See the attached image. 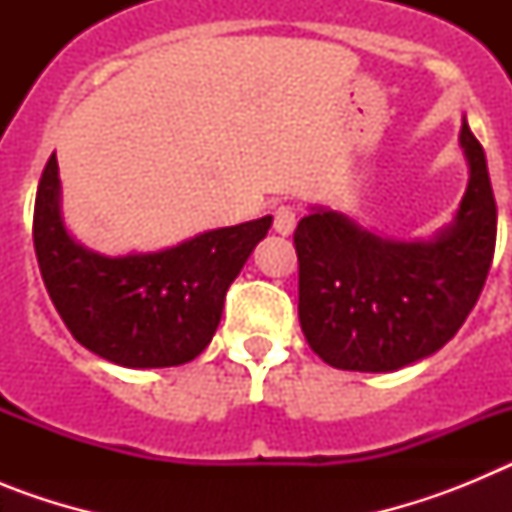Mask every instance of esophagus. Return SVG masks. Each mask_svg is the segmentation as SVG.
<instances>
[{
    "label": "esophagus",
    "instance_id": "obj_1",
    "mask_svg": "<svg viewBox=\"0 0 512 512\" xmlns=\"http://www.w3.org/2000/svg\"><path fill=\"white\" fill-rule=\"evenodd\" d=\"M297 228V212L295 207L289 205H282L277 207V212H274V230H277L279 235H292Z\"/></svg>",
    "mask_w": 512,
    "mask_h": 512
}]
</instances>
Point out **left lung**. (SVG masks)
<instances>
[{
	"mask_svg": "<svg viewBox=\"0 0 512 512\" xmlns=\"http://www.w3.org/2000/svg\"><path fill=\"white\" fill-rule=\"evenodd\" d=\"M459 143L467 192L454 223L428 241L382 238L323 207L300 220V325L325 364L395 372L446 346L477 305L495 253L497 207L467 120Z\"/></svg>",
	"mask_w": 512,
	"mask_h": 512,
	"instance_id": "left-lung-1",
	"label": "left lung"
}]
</instances>
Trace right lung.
<instances>
[{"mask_svg": "<svg viewBox=\"0 0 512 512\" xmlns=\"http://www.w3.org/2000/svg\"><path fill=\"white\" fill-rule=\"evenodd\" d=\"M269 228L266 215L164 251L102 256L76 243L63 225L53 153L35 197L33 243L45 289L71 336L112 364L158 369L205 351L225 292Z\"/></svg>", "mask_w": 512, "mask_h": 512, "instance_id": "right-lung-1", "label": "right lung"}]
</instances>
